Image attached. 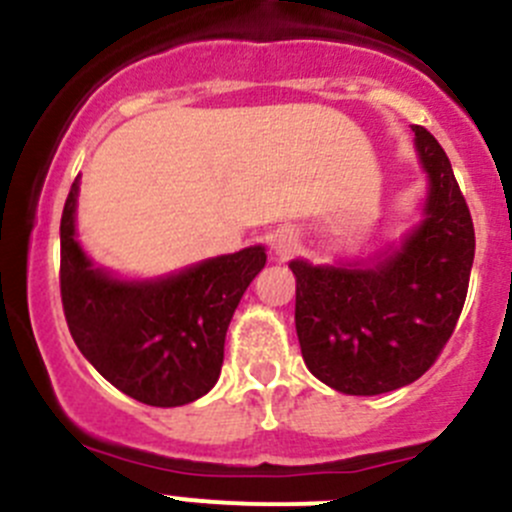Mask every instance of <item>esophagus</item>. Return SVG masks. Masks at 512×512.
Returning a JSON list of instances; mask_svg holds the SVG:
<instances>
[{
    "label": "esophagus",
    "instance_id": "1",
    "mask_svg": "<svg viewBox=\"0 0 512 512\" xmlns=\"http://www.w3.org/2000/svg\"><path fill=\"white\" fill-rule=\"evenodd\" d=\"M293 249H296V236H293L291 231H278V234L273 236V251H276V256L286 258Z\"/></svg>",
    "mask_w": 512,
    "mask_h": 512
}]
</instances>
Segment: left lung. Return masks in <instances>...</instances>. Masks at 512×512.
Segmentation results:
<instances>
[{"label":"left lung","instance_id":"obj_1","mask_svg":"<svg viewBox=\"0 0 512 512\" xmlns=\"http://www.w3.org/2000/svg\"><path fill=\"white\" fill-rule=\"evenodd\" d=\"M426 219L398 251L371 266H311L296 276V333L308 371L348 396H378L421 378L463 311L475 231L443 146L423 126Z\"/></svg>","mask_w":512,"mask_h":512}]
</instances>
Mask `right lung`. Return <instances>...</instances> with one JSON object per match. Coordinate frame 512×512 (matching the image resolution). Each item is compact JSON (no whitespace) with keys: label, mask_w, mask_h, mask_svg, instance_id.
Instances as JSON below:
<instances>
[{"label":"right lung","mask_w":512,"mask_h":512,"mask_svg":"<svg viewBox=\"0 0 512 512\" xmlns=\"http://www.w3.org/2000/svg\"><path fill=\"white\" fill-rule=\"evenodd\" d=\"M79 176L62 211V306L86 361L126 396L186 406L219 381L241 296L266 263L261 246L216 256L156 281H119L91 266L74 239Z\"/></svg>","instance_id":"add662e5"}]
</instances>
